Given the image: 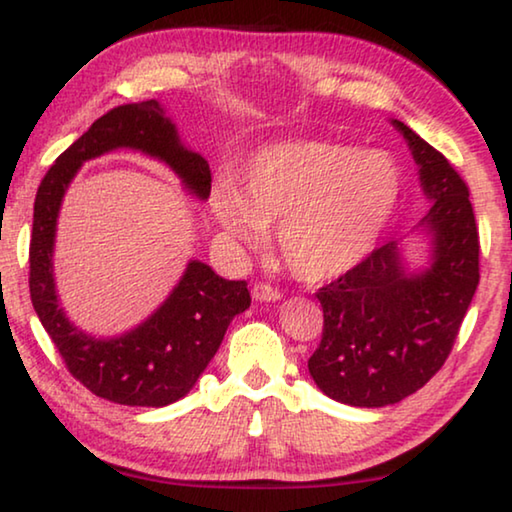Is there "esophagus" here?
<instances>
[{
  "label": "esophagus",
  "mask_w": 512,
  "mask_h": 512,
  "mask_svg": "<svg viewBox=\"0 0 512 512\" xmlns=\"http://www.w3.org/2000/svg\"><path fill=\"white\" fill-rule=\"evenodd\" d=\"M253 298L257 302H275V300L282 298V293L277 291L275 287H271V284L259 282V284H255V287H253Z\"/></svg>",
  "instance_id": "obj_1"
}]
</instances>
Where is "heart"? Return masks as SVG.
Here are the masks:
<instances>
[{"label": "heart", "instance_id": "b5f03b06", "mask_svg": "<svg viewBox=\"0 0 512 512\" xmlns=\"http://www.w3.org/2000/svg\"><path fill=\"white\" fill-rule=\"evenodd\" d=\"M400 198V171L386 153L320 140L266 146L237 189L219 183L210 210L241 246L259 248L277 225L284 266L302 282H329L375 248Z\"/></svg>", "mask_w": 512, "mask_h": 512}]
</instances>
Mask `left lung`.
Masks as SVG:
<instances>
[{
	"label": "left lung",
	"instance_id": "obj_1",
	"mask_svg": "<svg viewBox=\"0 0 512 512\" xmlns=\"http://www.w3.org/2000/svg\"><path fill=\"white\" fill-rule=\"evenodd\" d=\"M431 201L418 223L429 264L409 268L397 241L320 289L323 339L309 375L327 397L363 409L397 404L443 368L479 284V232L463 178L400 119Z\"/></svg>",
	"mask_w": 512,
	"mask_h": 512
}]
</instances>
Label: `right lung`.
Masks as SVG:
<instances>
[{
	"mask_svg": "<svg viewBox=\"0 0 512 512\" xmlns=\"http://www.w3.org/2000/svg\"><path fill=\"white\" fill-rule=\"evenodd\" d=\"M117 149L164 162L198 201L210 196V164L183 144L160 101L112 108L58 155L38 187L29 248L31 302L67 370L85 388L115 404L160 409L192 391L232 318L250 307V293L244 280H223L207 264L189 259L167 300L124 334L99 339L67 318L54 277L60 205L85 162Z\"/></svg>",
	"mask_w": 512,
	"mask_h": 512,
	"instance_id": "add662e5",
	"label": "right lung"
}]
</instances>
